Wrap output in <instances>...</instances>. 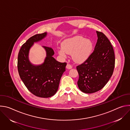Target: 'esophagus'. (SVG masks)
I'll return each mask as SVG.
<instances>
[{
	"instance_id": "34e87169",
	"label": "esophagus",
	"mask_w": 130,
	"mask_h": 130,
	"mask_svg": "<svg viewBox=\"0 0 130 130\" xmlns=\"http://www.w3.org/2000/svg\"><path fill=\"white\" fill-rule=\"evenodd\" d=\"M72 66L70 65V64H67V65H66V68L67 69H71L72 68Z\"/></svg>"
}]
</instances>
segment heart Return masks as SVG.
I'll use <instances>...</instances> for the list:
<instances>
[{
    "instance_id": "obj_1",
    "label": "heart",
    "mask_w": 130,
    "mask_h": 130,
    "mask_svg": "<svg viewBox=\"0 0 130 130\" xmlns=\"http://www.w3.org/2000/svg\"><path fill=\"white\" fill-rule=\"evenodd\" d=\"M93 44L88 39L81 36H76L65 40L62 43V48L59 50V53L63 57L67 54H71L72 59L77 63L85 61L90 55Z\"/></svg>"
}]
</instances>
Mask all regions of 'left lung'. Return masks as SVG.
Returning <instances> with one entry per match:
<instances>
[{"label":"left lung","instance_id":"8db88e82","mask_svg":"<svg viewBox=\"0 0 130 130\" xmlns=\"http://www.w3.org/2000/svg\"><path fill=\"white\" fill-rule=\"evenodd\" d=\"M98 40L94 50L82 64L77 66L79 78V88L91 94L101 89L112 76L115 67V54L112 45L102 33L96 31Z\"/></svg>","mask_w":130,"mask_h":130}]
</instances>
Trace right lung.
I'll list each match as a JSON object with an SVG mask.
<instances>
[{
  "label": "right lung",
  "instance_id": "right-lung-1",
  "mask_svg": "<svg viewBox=\"0 0 130 130\" xmlns=\"http://www.w3.org/2000/svg\"><path fill=\"white\" fill-rule=\"evenodd\" d=\"M47 32L36 34L24 43L18 55L17 68L20 78L32 94L41 98H49L56 93L66 63L56 61L52 56L54 52L50 47L43 46L46 52L43 63L35 65L29 59V50L34 43L41 41Z\"/></svg>",
  "mask_w": 130,
  "mask_h": 130
}]
</instances>
